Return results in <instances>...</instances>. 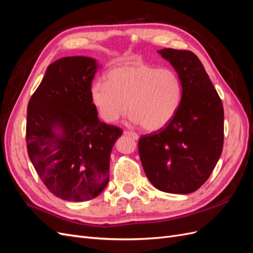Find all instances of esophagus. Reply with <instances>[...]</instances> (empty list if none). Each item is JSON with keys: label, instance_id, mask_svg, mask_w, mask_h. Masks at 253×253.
I'll return each mask as SVG.
<instances>
[{"label": "esophagus", "instance_id": "esophagus-1", "mask_svg": "<svg viewBox=\"0 0 253 253\" xmlns=\"http://www.w3.org/2000/svg\"><path fill=\"white\" fill-rule=\"evenodd\" d=\"M124 134H125V135H126V136L132 137V138H133V139H135V140H137V139L139 138L138 134L135 133V132H132V131H125V132H124Z\"/></svg>", "mask_w": 253, "mask_h": 253}]
</instances>
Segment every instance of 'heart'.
<instances>
[{
	"label": "heart",
	"instance_id": "b5f03b06",
	"mask_svg": "<svg viewBox=\"0 0 253 253\" xmlns=\"http://www.w3.org/2000/svg\"><path fill=\"white\" fill-rule=\"evenodd\" d=\"M105 80L91 84L90 97L106 122H116L129 110L133 122L154 132L169 125L178 112L183 86L173 68L133 61L111 68Z\"/></svg>",
	"mask_w": 253,
	"mask_h": 253
}]
</instances>
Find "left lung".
I'll return each mask as SVG.
<instances>
[{
    "mask_svg": "<svg viewBox=\"0 0 253 253\" xmlns=\"http://www.w3.org/2000/svg\"><path fill=\"white\" fill-rule=\"evenodd\" d=\"M158 53L180 76L183 94L170 124L140 137L139 156L145 175L156 189L189 194L209 178L223 151V103L192 51L164 48Z\"/></svg>",
    "mask_w": 253,
    "mask_h": 253,
    "instance_id": "8db88e82",
    "label": "left lung"
}]
</instances>
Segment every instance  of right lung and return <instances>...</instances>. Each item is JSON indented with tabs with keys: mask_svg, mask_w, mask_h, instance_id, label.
Returning <instances> with one entry per match:
<instances>
[{
	"mask_svg": "<svg viewBox=\"0 0 253 253\" xmlns=\"http://www.w3.org/2000/svg\"><path fill=\"white\" fill-rule=\"evenodd\" d=\"M98 67L83 56L55 61L28 102V156L44 185L64 201L85 202L102 192L122 134L98 118L90 97Z\"/></svg>",
	"mask_w": 253,
	"mask_h": 253,
	"instance_id": "add662e5",
	"label": "right lung"
}]
</instances>
